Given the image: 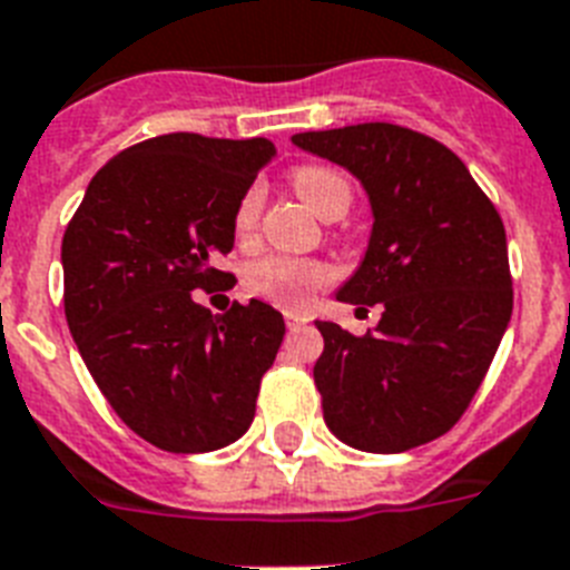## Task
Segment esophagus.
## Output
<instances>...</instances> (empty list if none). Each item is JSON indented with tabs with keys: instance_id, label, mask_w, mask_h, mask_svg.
<instances>
[{
	"instance_id": "obj_1",
	"label": "esophagus",
	"mask_w": 570,
	"mask_h": 570,
	"mask_svg": "<svg viewBox=\"0 0 570 570\" xmlns=\"http://www.w3.org/2000/svg\"><path fill=\"white\" fill-rule=\"evenodd\" d=\"M308 317L303 312H294V308H288V312H285V323H288V326H299V323H306Z\"/></svg>"
}]
</instances>
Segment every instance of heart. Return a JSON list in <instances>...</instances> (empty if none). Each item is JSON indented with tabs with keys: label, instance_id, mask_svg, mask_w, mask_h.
<instances>
[{
	"label": "heart",
	"instance_id": "1",
	"mask_svg": "<svg viewBox=\"0 0 570 570\" xmlns=\"http://www.w3.org/2000/svg\"><path fill=\"white\" fill-rule=\"evenodd\" d=\"M291 188L323 220H338L353 206V181L326 164H303L291 173ZM262 188H249L235 208V232L238 238H249L262 214ZM330 282L326 264L312 258L271 256L253 264L247 273V288L264 299H273L285 308L306 306L314 291Z\"/></svg>",
	"mask_w": 570,
	"mask_h": 570
}]
</instances>
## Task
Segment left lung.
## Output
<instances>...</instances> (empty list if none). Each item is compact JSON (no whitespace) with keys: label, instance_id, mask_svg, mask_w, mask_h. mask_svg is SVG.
<instances>
[{"label":"left lung","instance_id":"8db88e82","mask_svg":"<svg viewBox=\"0 0 570 570\" xmlns=\"http://www.w3.org/2000/svg\"><path fill=\"white\" fill-rule=\"evenodd\" d=\"M294 144L347 167L371 199L358 271L335 294L382 306L353 335L317 321L323 421L364 453H403L465 414L512 317L507 229L456 153L394 122L299 131Z\"/></svg>","mask_w":570,"mask_h":570}]
</instances>
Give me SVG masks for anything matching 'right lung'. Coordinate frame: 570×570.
Instances as JSON below:
<instances>
[{
	"label": "right lung",
	"instance_id": "1",
	"mask_svg": "<svg viewBox=\"0 0 570 570\" xmlns=\"http://www.w3.org/2000/svg\"><path fill=\"white\" fill-rule=\"evenodd\" d=\"M273 156L267 138L140 140L90 179L63 232L72 341L117 417L167 453L238 441L279 353L273 306L212 314L190 294L232 276L214 258L235 244V208Z\"/></svg>",
	"mask_w": 570,
	"mask_h": 570
}]
</instances>
